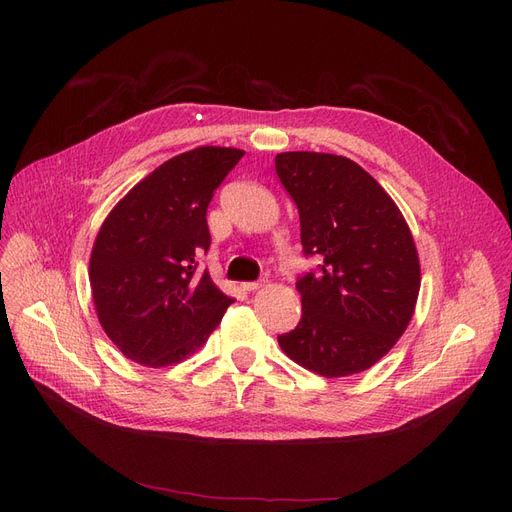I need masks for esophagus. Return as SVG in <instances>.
<instances>
[{
  "label": "esophagus",
  "mask_w": 512,
  "mask_h": 512,
  "mask_svg": "<svg viewBox=\"0 0 512 512\" xmlns=\"http://www.w3.org/2000/svg\"><path fill=\"white\" fill-rule=\"evenodd\" d=\"M259 286H261V280H257V282H242V284H240L242 290H249V292H251V290H257Z\"/></svg>",
  "instance_id": "esophagus-1"
}]
</instances>
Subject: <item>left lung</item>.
<instances>
[{
    "mask_svg": "<svg viewBox=\"0 0 512 512\" xmlns=\"http://www.w3.org/2000/svg\"><path fill=\"white\" fill-rule=\"evenodd\" d=\"M276 172L297 203L305 257L321 263L297 280L303 315L278 336L282 351L324 378L378 363L407 330L421 270L396 203L353 159L288 151Z\"/></svg>",
    "mask_w": 512,
    "mask_h": 512,
    "instance_id": "obj_1",
    "label": "left lung"
}]
</instances>
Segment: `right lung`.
I'll use <instances>...</instances> for the list:
<instances>
[{"label":"right lung","mask_w":512,"mask_h":512,"mask_svg":"<svg viewBox=\"0 0 512 512\" xmlns=\"http://www.w3.org/2000/svg\"><path fill=\"white\" fill-rule=\"evenodd\" d=\"M245 151L197 147L153 170L107 215L89 280L99 324L122 355L147 367L186 359L232 299L197 272L211 236L207 207Z\"/></svg>","instance_id":"1"}]
</instances>
